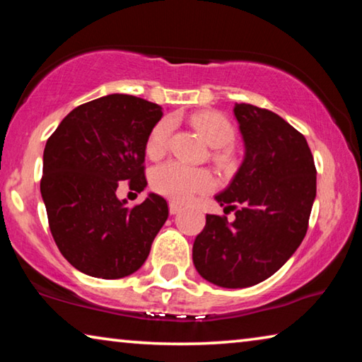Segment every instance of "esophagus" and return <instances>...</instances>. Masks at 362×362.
<instances>
[{"label":"esophagus","mask_w":362,"mask_h":362,"mask_svg":"<svg viewBox=\"0 0 362 362\" xmlns=\"http://www.w3.org/2000/svg\"><path fill=\"white\" fill-rule=\"evenodd\" d=\"M180 211H182V206L177 204L175 201H170V203H169V212H170V216H175V214H179Z\"/></svg>","instance_id":"obj_1"}]
</instances>
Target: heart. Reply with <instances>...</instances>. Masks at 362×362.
Here are the masks:
<instances>
[{"mask_svg":"<svg viewBox=\"0 0 362 362\" xmlns=\"http://www.w3.org/2000/svg\"><path fill=\"white\" fill-rule=\"evenodd\" d=\"M192 122L206 142L216 148L230 145L235 139V129L231 122L217 112L196 113ZM173 124V119L164 118L153 127L145 146L146 155L150 158H159L166 151ZM151 187L166 198L187 203L194 194L211 192L216 187V179L207 169L192 168L179 161H168L153 169Z\"/></svg>","mask_w":362,"mask_h":362,"instance_id":"heart-1","label":"heart"}]
</instances>
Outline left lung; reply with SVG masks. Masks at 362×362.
Segmentation results:
<instances>
[{"mask_svg": "<svg viewBox=\"0 0 362 362\" xmlns=\"http://www.w3.org/2000/svg\"><path fill=\"white\" fill-rule=\"evenodd\" d=\"M244 159L216 196L225 217L206 216L193 244V263L209 283L243 289L265 281L296 252L316 198V168L306 139L279 115L235 103Z\"/></svg>", "mask_w": 362, "mask_h": 362, "instance_id": "left-lung-1", "label": "left lung"}]
</instances>
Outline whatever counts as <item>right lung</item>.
Segmentation results:
<instances>
[{"instance_id": "1", "label": "right lung", "mask_w": 362, "mask_h": 362, "mask_svg": "<svg viewBox=\"0 0 362 362\" xmlns=\"http://www.w3.org/2000/svg\"><path fill=\"white\" fill-rule=\"evenodd\" d=\"M163 108L126 94L83 103L47 139L41 196L62 255L84 274L129 276L144 265L168 220L166 199L148 193L129 209L118 182L144 192L145 146Z\"/></svg>"}]
</instances>
